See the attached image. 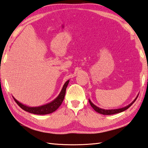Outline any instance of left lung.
<instances>
[{
	"label": "left lung",
	"mask_w": 148,
	"mask_h": 148,
	"mask_svg": "<svg viewBox=\"0 0 148 148\" xmlns=\"http://www.w3.org/2000/svg\"><path fill=\"white\" fill-rule=\"evenodd\" d=\"M138 95L137 96V97H136L135 99L134 100V101H133L132 103H130L129 105L126 106L125 107H123V108H118V109H112V110L102 109V108H99V107H97V106H95V105H94V104L91 102V101L90 100V99H88V101H89L90 105H91V106L94 108V110L95 112H97L98 113H99V114H103V115H113V114H118V113L122 112H123L124 110H127L128 108H129L130 107L133 105V103H134L135 101H136V99H137Z\"/></svg>",
	"instance_id": "1"
}]
</instances>
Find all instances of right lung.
<instances>
[{
	"mask_svg": "<svg viewBox=\"0 0 148 148\" xmlns=\"http://www.w3.org/2000/svg\"><path fill=\"white\" fill-rule=\"evenodd\" d=\"M69 83V80L66 81V82L65 83L60 94L58 95V96L56 98V99H54L52 102L46 104V105H44L43 106H40L38 107L27 106L18 102L15 98L13 97V99L14 101L17 103V105H18L20 108L26 112L31 113V114H37V115H45V114H51V113H53V112L56 111V110L59 108L60 106L62 105L63 101L64 99L65 92H66V88L67 87Z\"/></svg>",
	"mask_w": 148,
	"mask_h": 148,
	"instance_id": "1",
	"label": "right lung"
}]
</instances>
